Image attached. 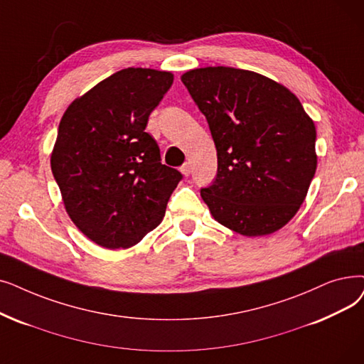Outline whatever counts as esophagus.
Returning <instances> with one entry per match:
<instances>
[{
    "label": "esophagus",
    "mask_w": 364,
    "mask_h": 364,
    "mask_svg": "<svg viewBox=\"0 0 364 364\" xmlns=\"http://www.w3.org/2000/svg\"><path fill=\"white\" fill-rule=\"evenodd\" d=\"M180 171L184 173V176L187 177L188 176V173H191V164H188V162H184L183 164V166L180 168Z\"/></svg>",
    "instance_id": "esophagus-1"
}]
</instances>
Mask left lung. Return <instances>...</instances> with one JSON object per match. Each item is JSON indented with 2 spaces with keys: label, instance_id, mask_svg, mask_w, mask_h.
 <instances>
[{
  "label": "left lung",
  "instance_id": "obj_1",
  "mask_svg": "<svg viewBox=\"0 0 364 364\" xmlns=\"http://www.w3.org/2000/svg\"><path fill=\"white\" fill-rule=\"evenodd\" d=\"M181 82L207 117L217 176L200 196L220 225L244 236L279 230L317 169L315 124L286 86L248 70H191Z\"/></svg>",
  "mask_w": 364,
  "mask_h": 364
}]
</instances>
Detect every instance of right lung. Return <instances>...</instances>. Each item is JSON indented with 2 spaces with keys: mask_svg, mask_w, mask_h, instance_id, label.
Here are the masks:
<instances>
[{
  "mask_svg": "<svg viewBox=\"0 0 364 364\" xmlns=\"http://www.w3.org/2000/svg\"><path fill=\"white\" fill-rule=\"evenodd\" d=\"M173 82L168 71L124 68L74 100L59 123L50 165L65 210L90 241L129 248L161 223L183 178L146 132Z\"/></svg>",
  "mask_w": 364,
  "mask_h": 364,
  "instance_id": "obj_1",
  "label": "right lung"
}]
</instances>
